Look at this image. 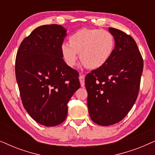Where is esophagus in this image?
<instances>
[{"instance_id": "34e87169", "label": "esophagus", "mask_w": 155, "mask_h": 155, "mask_svg": "<svg viewBox=\"0 0 155 155\" xmlns=\"http://www.w3.org/2000/svg\"><path fill=\"white\" fill-rule=\"evenodd\" d=\"M80 79V84H81V87L84 86V75H80L79 77Z\"/></svg>"}]
</instances>
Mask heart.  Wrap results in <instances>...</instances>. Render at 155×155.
<instances>
[{"label":"heart","instance_id":"1","mask_svg":"<svg viewBox=\"0 0 155 155\" xmlns=\"http://www.w3.org/2000/svg\"><path fill=\"white\" fill-rule=\"evenodd\" d=\"M69 42L61 46L65 63L70 67L75 66L80 54L83 65L90 69L103 66L111 58L115 46L114 36L104 29H79L70 37Z\"/></svg>","mask_w":155,"mask_h":155}]
</instances>
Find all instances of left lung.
I'll list each match as a JSON object with an SVG mask.
<instances>
[{
    "label": "left lung",
    "mask_w": 155,
    "mask_h": 155,
    "mask_svg": "<svg viewBox=\"0 0 155 155\" xmlns=\"http://www.w3.org/2000/svg\"><path fill=\"white\" fill-rule=\"evenodd\" d=\"M115 47L103 66L85 77L90 116L100 126H110L124 119L136 101L143 59L132 37L110 27Z\"/></svg>",
    "instance_id": "1"
}]
</instances>
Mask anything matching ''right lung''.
I'll return each instance as SVG.
<instances>
[{"label":"right lung","mask_w":155,"mask_h":155,"mask_svg":"<svg viewBox=\"0 0 155 155\" xmlns=\"http://www.w3.org/2000/svg\"><path fill=\"white\" fill-rule=\"evenodd\" d=\"M66 35L61 25H42L24 39L17 53L15 75L22 104L35 121L45 126L64 121L67 104L80 87L78 71L61 55Z\"/></svg>","instance_id":"right-lung-1"}]
</instances>
